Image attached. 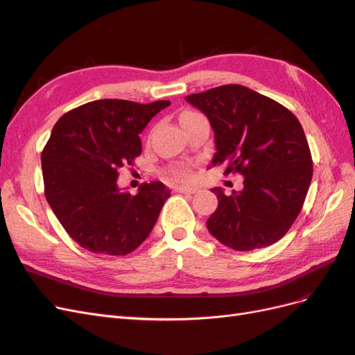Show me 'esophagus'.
Segmentation results:
<instances>
[{"label": "esophagus", "instance_id": "obj_1", "mask_svg": "<svg viewBox=\"0 0 355 355\" xmlns=\"http://www.w3.org/2000/svg\"><path fill=\"white\" fill-rule=\"evenodd\" d=\"M178 192H184V194H196L198 191L197 188H192V187H185V185H179L175 188Z\"/></svg>", "mask_w": 355, "mask_h": 355}]
</instances>
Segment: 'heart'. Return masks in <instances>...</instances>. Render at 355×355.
<instances>
[{
    "mask_svg": "<svg viewBox=\"0 0 355 355\" xmlns=\"http://www.w3.org/2000/svg\"><path fill=\"white\" fill-rule=\"evenodd\" d=\"M194 115H198V114L197 112H192V111L182 112L180 114V121H184V120H187V118H191V116H194ZM173 175L180 178V179H188L191 176V171L187 167H176V168H173Z\"/></svg>",
    "mask_w": 355,
    "mask_h": 355,
    "instance_id": "b5f03b06",
    "label": "heart"
}]
</instances>
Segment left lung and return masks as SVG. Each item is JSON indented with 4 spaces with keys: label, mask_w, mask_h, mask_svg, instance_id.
I'll return each mask as SVG.
<instances>
[{
    "label": "left lung",
    "mask_w": 355,
    "mask_h": 355,
    "mask_svg": "<svg viewBox=\"0 0 355 355\" xmlns=\"http://www.w3.org/2000/svg\"><path fill=\"white\" fill-rule=\"evenodd\" d=\"M214 132L211 164L244 176L243 189L225 196L213 188L218 209L207 230L222 244L249 252L277 243L304 206L313 158L297 118L278 102L240 84L187 96Z\"/></svg>",
    "instance_id": "1"
}]
</instances>
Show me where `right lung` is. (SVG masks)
<instances>
[{"label":"right lung","mask_w":355,"mask_h":355,"mask_svg":"<svg viewBox=\"0 0 355 355\" xmlns=\"http://www.w3.org/2000/svg\"><path fill=\"white\" fill-rule=\"evenodd\" d=\"M168 101L102 99L59 118L41 154L44 194L53 213L83 249L123 256L141 245L170 189L163 182L120 191L118 168L142 154L139 133Z\"/></svg>","instance_id":"add662e5"}]
</instances>
